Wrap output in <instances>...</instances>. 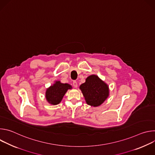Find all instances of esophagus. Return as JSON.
I'll list each match as a JSON object with an SVG mask.
<instances>
[{
    "instance_id": "obj_1",
    "label": "esophagus",
    "mask_w": 155,
    "mask_h": 155,
    "mask_svg": "<svg viewBox=\"0 0 155 155\" xmlns=\"http://www.w3.org/2000/svg\"><path fill=\"white\" fill-rule=\"evenodd\" d=\"M73 85H74V86L75 87H77V86H78L77 82L76 81H73Z\"/></svg>"
}]
</instances>
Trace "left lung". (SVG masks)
I'll use <instances>...</instances> for the list:
<instances>
[{
    "label": "left lung",
    "instance_id": "left-lung-1",
    "mask_svg": "<svg viewBox=\"0 0 155 155\" xmlns=\"http://www.w3.org/2000/svg\"><path fill=\"white\" fill-rule=\"evenodd\" d=\"M80 88L86 103L93 107L101 105L108 96V86L95 75L88 77Z\"/></svg>",
    "mask_w": 155,
    "mask_h": 155
}]
</instances>
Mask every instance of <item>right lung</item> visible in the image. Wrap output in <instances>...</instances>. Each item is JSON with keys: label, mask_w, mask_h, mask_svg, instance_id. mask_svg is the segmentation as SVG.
Returning a JSON list of instances; mask_svg holds the SVG:
<instances>
[{"label": "right lung", "mask_w": 155, "mask_h": 155, "mask_svg": "<svg viewBox=\"0 0 155 155\" xmlns=\"http://www.w3.org/2000/svg\"><path fill=\"white\" fill-rule=\"evenodd\" d=\"M72 86L67 83H61L60 81L56 83L48 88L46 91V98L47 101L53 105L59 104L63 96Z\"/></svg>", "instance_id": "obj_1"}]
</instances>
